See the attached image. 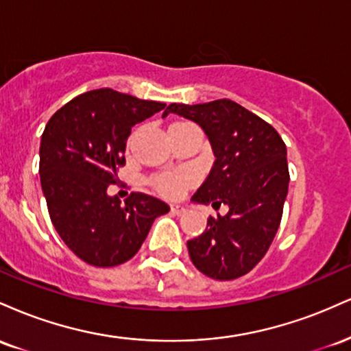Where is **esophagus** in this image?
I'll return each mask as SVG.
<instances>
[{
	"label": "esophagus",
	"mask_w": 351,
	"mask_h": 351,
	"mask_svg": "<svg viewBox=\"0 0 351 351\" xmlns=\"http://www.w3.org/2000/svg\"><path fill=\"white\" fill-rule=\"evenodd\" d=\"M171 213L176 216H181L184 213V208L180 206V204H171Z\"/></svg>",
	"instance_id": "obj_1"
}]
</instances>
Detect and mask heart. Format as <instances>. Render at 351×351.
Instances as JSON below:
<instances>
[{
    "instance_id": "b5f03b06",
    "label": "heart",
    "mask_w": 351,
    "mask_h": 351,
    "mask_svg": "<svg viewBox=\"0 0 351 351\" xmlns=\"http://www.w3.org/2000/svg\"><path fill=\"white\" fill-rule=\"evenodd\" d=\"M180 125V123H173ZM171 125V127H173ZM130 143V142H128ZM150 184L156 193L167 198H176L180 196L184 189L193 184V176L189 173H163V175H156L150 180Z\"/></svg>"
}]
</instances>
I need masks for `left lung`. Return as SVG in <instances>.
Here are the masks:
<instances>
[{"label": "left lung", "instance_id": "8db88e82", "mask_svg": "<svg viewBox=\"0 0 351 351\" xmlns=\"http://www.w3.org/2000/svg\"><path fill=\"white\" fill-rule=\"evenodd\" d=\"M170 112L201 125L216 156L193 201L229 206L188 241L191 263L211 279H237L256 267L279 229L291 180L287 148L272 125L229 99L170 104L163 115Z\"/></svg>", "mask_w": 351, "mask_h": 351}]
</instances>
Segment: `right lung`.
I'll return each instance as SVG.
<instances>
[{
    "mask_svg": "<svg viewBox=\"0 0 351 351\" xmlns=\"http://www.w3.org/2000/svg\"><path fill=\"white\" fill-rule=\"evenodd\" d=\"M163 108L162 102L97 88L60 107L44 128L39 175L47 211L60 239L84 263H127L142 247L155 217L170 211L145 193H130L125 204L107 195L125 165L132 127Z\"/></svg>",
    "mask_w": 351,
    "mask_h": 351,
    "instance_id": "obj_1",
    "label": "right lung"
}]
</instances>
